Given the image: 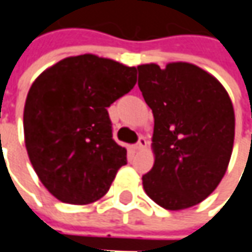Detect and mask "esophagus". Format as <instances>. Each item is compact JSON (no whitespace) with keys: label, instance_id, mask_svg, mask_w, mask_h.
<instances>
[{"label":"esophagus","instance_id":"34e87169","mask_svg":"<svg viewBox=\"0 0 252 252\" xmlns=\"http://www.w3.org/2000/svg\"><path fill=\"white\" fill-rule=\"evenodd\" d=\"M147 146V140H146V137H140L138 138V141H137V144H135V150H141V149H144Z\"/></svg>","mask_w":252,"mask_h":252}]
</instances>
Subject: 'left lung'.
I'll list each match as a JSON object with an SVG mask.
<instances>
[{
  "instance_id": "1",
  "label": "left lung",
  "mask_w": 252,
  "mask_h": 252,
  "mask_svg": "<svg viewBox=\"0 0 252 252\" xmlns=\"http://www.w3.org/2000/svg\"><path fill=\"white\" fill-rule=\"evenodd\" d=\"M138 69V88L154 115V166L146 193L164 209L197 205L226 172L235 134L232 102L212 75L190 63Z\"/></svg>"
}]
</instances>
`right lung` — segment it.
<instances>
[{
	"label": "right lung",
	"instance_id": "obj_1",
	"mask_svg": "<svg viewBox=\"0 0 252 252\" xmlns=\"http://www.w3.org/2000/svg\"><path fill=\"white\" fill-rule=\"evenodd\" d=\"M135 82V67L80 55L60 60L32 85L26 147L38 179L59 200L86 205L101 199L126 164V150L112 138L108 106Z\"/></svg>",
	"mask_w": 252,
	"mask_h": 252
}]
</instances>
